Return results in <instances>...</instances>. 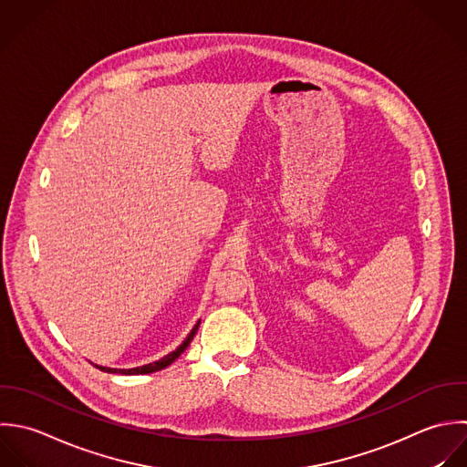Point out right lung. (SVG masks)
<instances>
[{
  "label": "right lung",
  "mask_w": 467,
  "mask_h": 467,
  "mask_svg": "<svg viewBox=\"0 0 467 467\" xmlns=\"http://www.w3.org/2000/svg\"><path fill=\"white\" fill-rule=\"evenodd\" d=\"M198 326H200V322L192 327V331L187 335V338L180 344V348L178 349H174V351H171L169 355H165L163 358H160L158 362H152V364H147V366H140V368H132V369H114V368H103V366H96L99 371H105V373H118V375H149V373H154V371H161V369H165L167 366H171L185 349H187V346L191 344V340L194 338V335H196V331H198Z\"/></svg>",
  "instance_id": "1"
}]
</instances>
